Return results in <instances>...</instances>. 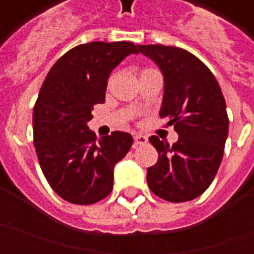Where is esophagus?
<instances>
[{"instance_id": "obj_1", "label": "esophagus", "mask_w": 254, "mask_h": 254, "mask_svg": "<svg viewBox=\"0 0 254 254\" xmlns=\"http://www.w3.org/2000/svg\"><path fill=\"white\" fill-rule=\"evenodd\" d=\"M148 141V138L143 136V134H136L134 136V145H143Z\"/></svg>"}]
</instances>
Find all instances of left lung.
I'll list each match as a JSON object with an SVG mask.
<instances>
[{
  "label": "left lung",
  "mask_w": 254,
  "mask_h": 254,
  "mask_svg": "<svg viewBox=\"0 0 254 254\" xmlns=\"http://www.w3.org/2000/svg\"><path fill=\"white\" fill-rule=\"evenodd\" d=\"M137 47L165 76L159 116L178 133L173 145L158 136L149 137L159 158L147 170L148 187L167 201H190L212 184L223 158L229 117L222 89L207 65L191 53L163 45Z\"/></svg>",
  "instance_id": "1"
}]
</instances>
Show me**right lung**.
Here are the masks:
<instances>
[{"instance_id":"obj_1","label":"right lung","mask_w":254,"mask_h":254,"mask_svg":"<svg viewBox=\"0 0 254 254\" xmlns=\"http://www.w3.org/2000/svg\"><path fill=\"white\" fill-rule=\"evenodd\" d=\"M132 42H91L73 47L53 65L34 106V144L49 185L64 200L89 205L113 190V171L133 144L129 133L96 138L87 122L105 102L107 78Z\"/></svg>"}]
</instances>
